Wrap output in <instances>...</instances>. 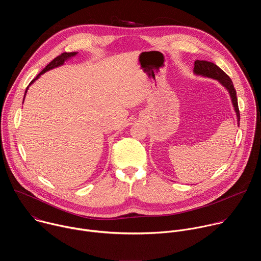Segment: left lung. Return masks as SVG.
<instances>
[{
  "label": "left lung",
  "mask_w": 261,
  "mask_h": 261,
  "mask_svg": "<svg viewBox=\"0 0 261 261\" xmlns=\"http://www.w3.org/2000/svg\"><path fill=\"white\" fill-rule=\"evenodd\" d=\"M194 73L197 75H202L205 77L217 80L223 87H225L227 91L229 92V95L231 97V101L234 107V110L238 117V124L240 126V110L238 105V98H237V92L233 87L232 81L227 74L223 71L221 68H219L216 64L207 61H195L194 63Z\"/></svg>",
  "instance_id": "obj_1"
}]
</instances>
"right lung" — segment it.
Masks as SVG:
<instances>
[{
  "instance_id": "1",
  "label": "right lung",
  "mask_w": 261,
  "mask_h": 261,
  "mask_svg": "<svg viewBox=\"0 0 261 261\" xmlns=\"http://www.w3.org/2000/svg\"><path fill=\"white\" fill-rule=\"evenodd\" d=\"M76 54L77 53H64V54H62V55H60V56H58L57 58H55L38 75H37V77L36 79H34L31 83H30V85L29 86H31L36 80H38L39 77H40V75L41 74H43L44 72H46V71H48V70H50V69H54V68H56V67H59V66H61V65H63L64 63H65V61L66 60H68V59H70L71 57H74V56H76ZM29 88V87H28ZM28 88H27V90H25V93L28 92ZM25 93H24V96H25Z\"/></svg>"
}]
</instances>
